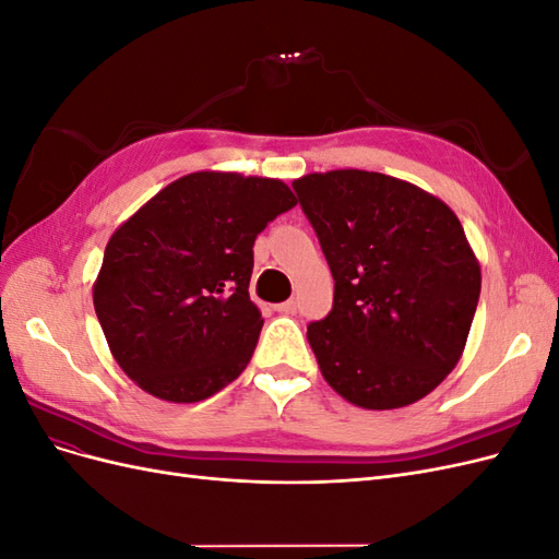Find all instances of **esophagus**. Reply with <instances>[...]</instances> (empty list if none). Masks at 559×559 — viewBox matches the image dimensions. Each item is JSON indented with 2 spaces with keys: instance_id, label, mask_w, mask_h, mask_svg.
<instances>
[{
  "instance_id": "esophagus-1",
  "label": "esophagus",
  "mask_w": 559,
  "mask_h": 559,
  "mask_svg": "<svg viewBox=\"0 0 559 559\" xmlns=\"http://www.w3.org/2000/svg\"><path fill=\"white\" fill-rule=\"evenodd\" d=\"M275 310L282 312V314H296L298 306H296V300H286V302H280V306H275Z\"/></svg>"
}]
</instances>
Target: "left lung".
I'll list each match as a JSON object with an SVG mask.
<instances>
[{
  "label": "left lung",
  "mask_w": 559,
  "mask_h": 559,
  "mask_svg": "<svg viewBox=\"0 0 559 559\" xmlns=\"http://www.w3.org/2000/svg\"><path fill=\"white\" fill-rule=\"evenodd\" d=\"M294 191L335 280L333 310L308 324L321 376L366 411L425 399L460 361L480 298L460 218L380 173H314Z\"/></svg>",
  "instance_id": "8db88e82"
}]
</instances>
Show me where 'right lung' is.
I'll list each match as a JSON object with an SVG mask.
<instances>
[{"mask_svg":"<svg viewBox=\"0 0 559 559\" xmlns=\"http://www.w3.org/2000/svg\"><path fill=\"white\" fill-rule=\"evenodd\" d=\"M296 202L280 179L193 173L116 228L93 302L134 384L195 403L242 373L263 326L249 298L253 240Z\"/></svg>","mask_w":559,"mask_h":559,"instance_id":"obj_1","label":"right lung"}]
</instances>
